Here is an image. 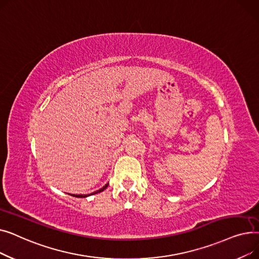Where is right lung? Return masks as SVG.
<instances>
[{"mask_svg": "<svg viewBox=\"0 0 259 259\" xmlns=\"http://www.w3.org/2000/svg\"><path fill=\"white\" fill-rule=\"evenodd\" d=\"M108 187V184L107 185H105L102 189H100V190H98V191H95V192H93V193H91V194H88V195H81V194H72V196H75V197H87V196H89V195H92V194H95V193H100V192H102V191H104V190L106 189Z\"/></svg>", "mask_w": 259, "mask_h": 259, "instance_id": "obj_1", "label": "right lung"}]
</instances>
